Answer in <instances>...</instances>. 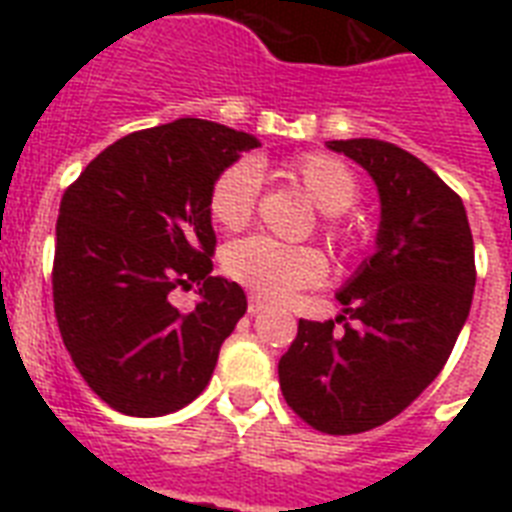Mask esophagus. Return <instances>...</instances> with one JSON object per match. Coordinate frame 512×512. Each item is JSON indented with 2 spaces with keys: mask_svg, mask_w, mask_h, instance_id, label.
I'll list each match as a JSON object with an SVG mask.
<instances>
[{
  "mask_svg": "<svg viewBox=\"0 0 512 512\" xmlns=\"http://www.w3.org/2000/svg\"><path fill=\"white\" fill-rule=\"evenodd\" d=\"M265 308H268V303H263V300H260V297H257V295H249L247 311L252 313V316H255V313H263Z\"/></svg>",
  "mask_w": 512,
  "mask_h": 512,
  "instance_id": "obj_1",
  "label": "esophagus"
}]
</instances>
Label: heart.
<instances>
[{
	"instance_id": "heart-1",
	"label": "heart",
	"mask_w": 512,
	"mask_h": 512,
	"mask_svg": "<svg viewBox=\"0 0 512 512\" xmlns=\"http://www.w3.org/2000/svg\"><path fill=\"white\" fill-rule=\"evenodd\" d=\"M279 172L300 185L308 199L327 215L324 231L342 252H356L364 244V231L342 217L361 196V183L350 164L342 162L340 156L311 151L284 162ZM257 196L260 172L255 162L239 159L220 170L209 188V217L225 231H241L255 215ZM223 271L257 297L287 300L324 279L327 257L308 244H281L271 236H249L225 247Z\"/></svg>"
}]
</instances>
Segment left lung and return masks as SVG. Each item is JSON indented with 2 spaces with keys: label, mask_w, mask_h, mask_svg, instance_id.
<instances>
[{
  "label": "left lung",
  "mask_w": 512,
  "mask_h": 512,
  "mask_svg": "<svg viewBox=\"0 0 512 512\" xmlns=\"http://www.w3.org/2000/svg\"><path fill=\"white\" fill-rule=\"evenodd\" d=\"M327 146L377 183V252L337 295V321L300 319L279 382L300 420L353 436L404 412L444 369L473 303L476 255L462 199L428 164L385 140Z\"/></svg>",
  "instance_id": "1"
}]
</instances>
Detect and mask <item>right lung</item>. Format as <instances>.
Returning a JSON list of instances; mask_svg holds the SVG:
<instances>
[{
  "label": "right lung",
  "mask_w": 512,
  "mask_h": 512,
  "mask_svg": "<svg viewBox=\"0 0 512 512\" xmlns=\"http://www.w3.org/2000/svg\"><path fill=\"white\" fill-rule=\"evenodd\" d=\"M204 119L138 130L100 151L60 199L52 303L63 345L111 409L162 417L207 388L217 353L247 311L236 281L209 276V188L257 148ZM200 287L191 314L169 303Z\"/></svg>",
  "instance_id": "add662e5"
}]
</instances>
